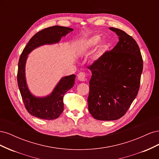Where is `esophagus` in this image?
Returning <instances> with one entry per match:
<instances>
[{
  "mask_svg": "<svg viewBox=\"0 0 159 159\" xmlns=\"http://www.w3.org/2000/svg\"><path fill=\"white\" fill-rule=\"evenodd\" d=\"M88 74H85V72H80L78 75V79L80 81H85L87 79Z\"/></svg>",
  "mask_w": 159,
  "mask_h": 159,
  "instance_id": "obj_1",
  "label": "esophagus"
}]
</instances>
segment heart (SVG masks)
Instances as JSON below:
<instances>
[{
	"label": "heart",
	"mask_w": 159,
	"mask_h": 159,
	"mask_svg": "<svg viewBox=\"0 0 159 159\" xmlns=\"http://www.w3.org/2000/svg\"><path fill=\"white\" fill-rule=\"evenodd\" d=\"M102 40V38L99 35H94L89 38L88 39L86 40L83 43V46L85 49H91L93 48L95 46H97L99 42ZM109 47V44L106 40H103L100 43L99 45L98 46V50H97V57H100L102 56L104 53L106 52Z\"/></svg>",
	"instance_id": "obj_1"
}]
</instances>
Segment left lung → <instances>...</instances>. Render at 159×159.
<instances>
[{"label":"left lung","mask_w":159,"mask_h":159,"mask_svg":"<svg viewBox=\"0 0 159 159\" xmlns=\"http://www.w3.org/2000/svg\"><path fill=\"white\" fill-rule=\"evenodd\" d=\"M109 29L119 36L117 45L88 67L92 74L88 109L101 121L117 120L126 113L137 95L143 68L136 41L118 28Z\"/></svg>","instance_id":"obj_1"}]
</instances>
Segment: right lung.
Returning <instances> with one entry per match:
<instances>
[{
  "label": "right lung",
  "mask_w": 159,
  "mask_h": 159,
  "mask_svg": "<svg viewBox=\"0 0 159 159\" xmlns=\"http://www.w3.org/2000/svg\"><path fill=\"white\" fill-rule=\"evenodd\" d=\"M73 30L72 28L60 26L44 28L32 37L22 52L18 61V85L25 107L32 116L45 120L58 117L64 111V94L74 86L75 75L72 74L63 77L50 95L36 97L30 93L26 84L25 66L28 55L40 46L58 43L62 37Z\"/></svg>",
  "instance_id": "1"
}]
</instances>
